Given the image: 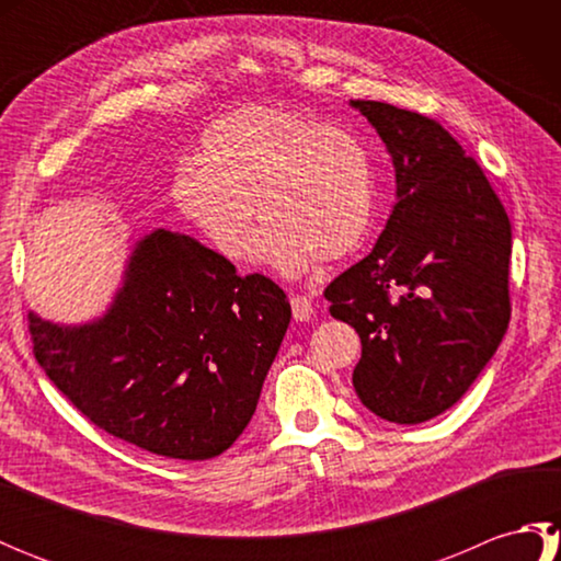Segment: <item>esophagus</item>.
Masks as SVG:
<instances>
[{
  "instance_id": "obj_1",
  "label": "esophagus",
  "mask_w": 561,
  "mask_h": 561,
  "mask_svg": "<svg viewBox=\"0 0 561 561\" xmlns=\"http://www.w3.org/2000/svg\"><path fill=\"white\" fill-rule=\"evenodd\" d=\"M291 313H294V320H301V323H306V320L313 318V301L304 294L291 296Z\"/></svg>"
}]
</instances>
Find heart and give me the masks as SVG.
<instances>
[{
	"mask_svg": "<svg viewBox=\"0 0 561 561\" xmlns=\"http://www.w3.org/2000/svg\"><path fill=\"white\" fill-rule=\"evenodd\" d=\"M173 199L226 260L241 257L255 204L265 224L250 257L296 277L364 245L376 219L374 163L347 129L248 105L207 127Z\"/></svg>",
	"mask_w": 561,
	"mask_h": 561,
	"instance_id": "b5f03b06",
	"label": "heart"
}]
</instances>
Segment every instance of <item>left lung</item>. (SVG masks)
I'll return each instance as SVG.
<instances>
[{"label":"left lung","mask_w":561,"mask_h":561,"mask_svg":"<svg viewBox=\"0 0 561 561\" xmlns=\"http://www.w3.org/2000/svg\"><path fill=\"white\" fill-rule=\"evenodd\" d=\"M396 165L398 202L371 253L325 289L362 337L356 396L380 420L446 412L492 359L511 320V221L480 163L432 117L352 101Z\"/></svg>","instance_id":"left-lung-1"}]
</instances>
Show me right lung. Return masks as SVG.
Returning <instances> with one entry per match:
<instances>
[{
    "mask_svg": "<svg viewBox=\"0 0 561 561\" xmlns=\"http://www.w3.org/2000/svg\"><path fill=\"white\" fill-rule=\"evenodd\" d=\"M291 306L187 236L153 231L108 316L59 328L28 316L33 356L105 434L178 460L219 456L255 412Z\"/></svg>",
    "mask_w": 561,
    "mask_h": 561,
    "instance_id": "1",
    "label": "right lung"
}]
</instances>
